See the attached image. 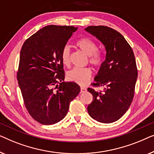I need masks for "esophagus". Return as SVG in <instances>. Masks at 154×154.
Listing matches in <instances>:
<instances>
[{
	"label": "esophagus",
	"mask_w": 154,
	"mask_h": 154,
	"mask_svg": "<svg viewBox=\"0 0 154 154\" xmlns=\"http://www.w3.org/2000/svg\"><path fill=\"white\" fill-rule=\"evenodd\" d=\"M80 91H81V93L86 92V88L84 87V86H81V87H80Z\"/></svg>",
	"instance_id": "34e87169"
}]
</instances>
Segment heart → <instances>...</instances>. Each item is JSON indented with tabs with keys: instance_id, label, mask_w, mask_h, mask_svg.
Instances as JSON below:
<instances>
[{
	"instance_id": "heart-1",
	"label": "heart",
	"mask_w": 154,
	"mask_h": 154,
	"mask_svg": "<svg viewBox=\"0 0 154 154\" xmlns=\"http://www.w3.org/2000/svg\"><path fill=\"white\" fill-rule=\"evenodd\" d=\"M77 47L88 56V62L94 67H99L103 61L101 54L98 52L96 43L88 38H82L75 42ZM70 50L68 46H65L61 51V60L65 66L70 63ZM91 77V71L88 68H75L68 73V78L70 81L80 85H85Z\"/></svg>"
}]
</instances>
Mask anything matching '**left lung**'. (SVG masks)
Instances as JSON below:
<instances>
[{"instance_id": "8db88e82", "label": "left lung", "mask_w": 154, "mask_h": 154, "mask_svg": "<svg viewBox=\"0 0 154 154\" xmlns=\"http://www.w3.org/2000/svg\"><path fill=\"white\" fill-rule=\"evenodd\" d=\"M85 31L100 40L106 50L96 83L92 84L94 87L105 88L103 91L88 88L93 95L88 112L99 122H114L126 112L133 101L137 77L135 55L124 37L112 28L91 26Z\"/></svg>"}]
</instances>
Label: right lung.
<instances>
[{"instance_id":"right-lung-1","label":"right lung","mask_w":154,"mask_h":154,"mask_svg":"<svg viewBox=\"0 0 154 154\" xmlns=\"http://www.w3.org/2000/svg\"><path fill=\"white\" fill-rule=\"evenodd\" d=\"M77 29L47 26L29 37L21 47L17 79L28 112L41 124L62 120L80 92L75 82H63L61 60L62 49Z\"/></svg>"}]
</instances>
